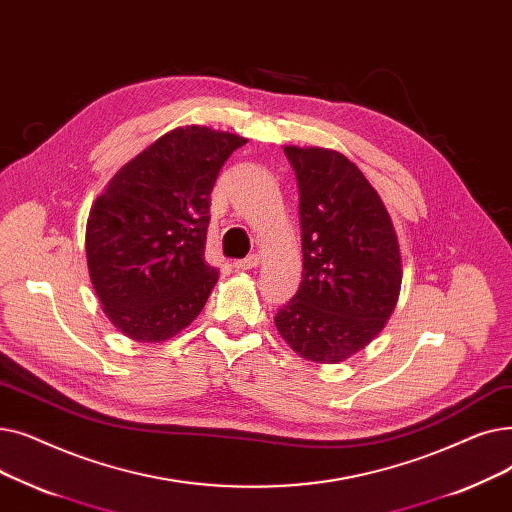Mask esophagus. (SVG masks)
Listing matches in <instances>:
<instances>
[{
    "instance_id": "34e87169",
    "label": "esophagus",
    "mask_w": 512,
    "mask_h": 512,
    "mask_svg": "<svg viewBox=\"0 0 512 512\" xmlns=\"http://www.w3.org/2000/svg\"><path fill=\"white\" fill-rule=\"evenodd\" d=\"M258 264H260V256H258V254H250L248 258L235 260V262H233V266H235L237 271H250V269H256Z\"/></svg>"
}]
</instances>
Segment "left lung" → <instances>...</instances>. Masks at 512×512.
<instances>
[{"label": "left lung", "mask_w": 512, "mask_h": 512, "mask_svg": "<svg viewBox=\"0 0 512 512\" xmlns=\"http://www.w3.org/2000/svg\"><path fill=\"white\" fill-rule=\"evenodd\" d=\"M300 187L302 283L275 316L289 348L335 364L369 346L402 287L398 235L360 168L325 148L285 145Z\"/></svg>", "instance_id": "left-lung-1"}]
</instances>
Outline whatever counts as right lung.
I'll list each match as a JSON object with an SVG mask.
<instances>
[{
	"label": "right lung",
	"mask_w": 512,
	"mask_h": 512,
	"mask_svg": "<svg viewBox=\"0 0 512 512\" xmlns=\"http://www.w3.org/2000/svg\"><path fill=\"white\" fill-rule=\"evenodd\" d=\"M243 143L227 131L177 127L120 166L95 198L85 229L89 279L129 339L160 344L206 306L218 281L204 258L210 193Z\"/></svg>",
	"instance_id": "right-lung-1"
}]
</instances>
